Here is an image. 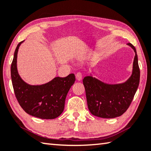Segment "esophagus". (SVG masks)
Instances as JSON below:
<instances>
[{
	"mask_svg": "<svg viewBox=\"0 0 151 151\" xmlns=\"http://www.w3.org/2000/svg\"><path fill=\"white\" fill-rule=\"evenodd\" d=\"M75 76H76V79L77 80V81H81V80H82V74L81 73H76Z\"/></svg>",
	"mask_w": 151,
	"mask_h": 151,
	"instance_id": "esophagus-1",
	"label": "esophagus"
}]
</instances>
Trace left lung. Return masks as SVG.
I'll return each instance as SVG.
<instances>
[{
	"label": "left lung",
	"mask_w": 151,
	"mask_h": 151,
	"mask_svg": "<svg viewBox=\"0 0 151 151\" xmlns=\"http://www.w3.org/2000/svg\"><path fill=\"white\" fill-rule=\"evenodd\" d=\"M127 45L135 52L132 73L127 81L108 84L93 77L91 73L83 79L88 107L94 116L103 119L120 116L127 111L134 99L139 84L140 70L136 50L130 43Z\"/></svg>",
	"instance_id": "left-lung-1"
}]
</instances>
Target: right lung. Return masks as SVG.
I'll list each match as a JSON object with an SVG mask.
<instances>
[{"label":"right lung","mask_w":151,"mask_h":151,"mask_svg":"<svg viewBox=\"0 0 151 151\" xmlns=\"http://www.w3.org/2000/svg\"><path fill=\"white\" fill-rule=\"evenodd\" d=\"M24 40L16 48L11 65V78L15 95L27 113L42 119H54L63 113L66 96L75 83V76L55 77L47 83L31 85L21 78L17 67V52Z\"/></svg>","instance_id":"right-lung-1"}]
</instances>
